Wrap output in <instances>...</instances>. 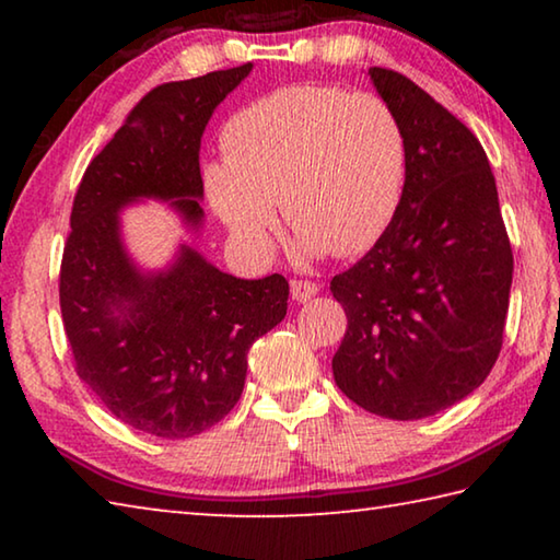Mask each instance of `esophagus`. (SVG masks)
Returning a JSON list of instances; mask_svg holds the SVG:
<instances>
[{"label": "esophagus", "mask_w": 560, "mask_h": 560, "mask_svg": "<svg viewBox=\"0 0 560 560\" xmlns=\"http://www.w3.org/2000/svg\"><path fill=\"white\" fill-rule=\"evenodd\" d=\"M318 293V287L314 281H303V279H299V281H291V299L293 301H299V303H303V301H311Z\"/></svg>", "instance_id": "34e87169"}]
</instances>
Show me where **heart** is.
Listing matches in <instances>:
<instances>
[{
    "label": "heart",
    "instance_id": "b5f03b06",
    "mask_svg": "<svg viewBox=\"0 0 560 560\" xmlns=\"http://www.w3.org/2000/svg\"><path fill=\"white\" fill-rule=\"evenodd\" d=\"M224 165L205 170L210 202L236 240L271 246L273 205L306 254L353 257L381 240L400 205L407 143L375 93L287 86L224 122Z\"/></svg>",
    "mask_w": 560,
    "mask_h": 560
}]
</instances>
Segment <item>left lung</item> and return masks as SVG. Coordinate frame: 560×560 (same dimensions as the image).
<instances>
[{"label":"left lung","instance_id":"left-lung-1","mask_svg":"<svg viewBox=\"0 0 560 560\" xmlns=\"http://www.w3.org/2000/svg\"><path fill=\"white\" fill-rule=\"evenodd\" d=\"M368 73L405 130L407 173L381 240L330 281L348 316L334 377L368 412L422 420L464 400L494 368L514 254L474 132L407 75Z\"/></svg>","mask_w":560,"mask_h":560}]
</instances>
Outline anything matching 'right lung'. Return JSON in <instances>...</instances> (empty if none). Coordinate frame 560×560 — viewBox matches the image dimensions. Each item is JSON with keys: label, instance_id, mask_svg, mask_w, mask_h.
<instances>
[{"label": "right lung", "instance_id": "right-lung-1", "mask_svg": "<svg viewBox=\"0 0 560 560\" xmlns=\"http://www.w3.org/2000/svg\"><path fill=\"white\" fill-rule=\"evenodd\" d=\"M252 63L145 93L91 160L73 197L59 299L75 373L103 407L145 434L210 430L244 390L252 343L287 316L281 273L236 279L183 244L165 271H140L120 240V207L165 200L202 224L200 140Z\"/></svg>", "mask_w": 560, "mask_h": 560}]
</instances>
